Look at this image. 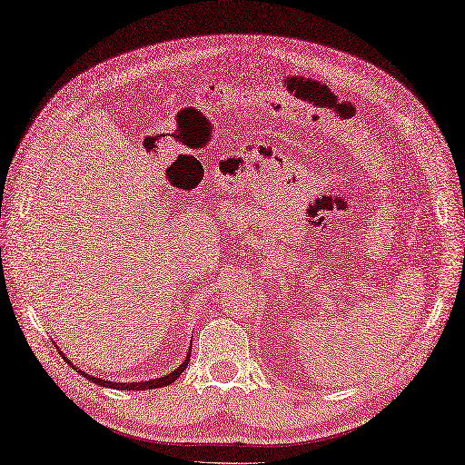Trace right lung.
I'll return each instance as SVG.
<instances>
[{"label":"right lung","instance_id":"1","mask_svg":"<svg viewBox=\"0 0 465 465\" xmlns=\"http://www.w3.org/2000/svg\"><path fill=\"white\" fill-rule=\"evenodd\" d=\"M190 351H192V346H190V350H188V356L184 358V361H183L173 373L163 375V377H157V379H152V381H140V382H111V381H105V379H98V377H94V375H88V373H84V371H80L78 367H74V365L71 363V360H69L65 354H63V351H61V356H63V360H65L67 363H71V367H74V370H76L80 375H84L86 379H90L92 382H95V385L109 387V389H117V391H150V389L167 387V385H171V382L177 381V379L181 377V373L186 370V365H188V361H190Z\"/></svg>","mask_w":465,"mask_h":465}]
</instances>
